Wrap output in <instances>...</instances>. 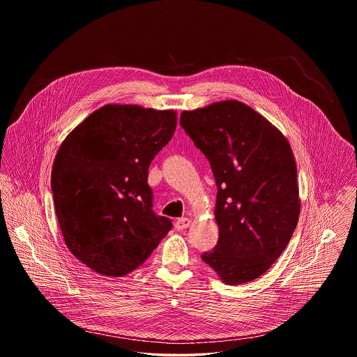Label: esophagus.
Returning <instances> with one entry per match:
<instances>
[{
    "instance_id": "1",
    "label": "esophagus",
    "mask_w": 357,
    "mask_h": 357,
    "mask_svg": "<svg viewBox=\"0 0 357 357\" xmlns=\"http://www.w3.org/2000/svg\"><path fill=\"white\" fill-rule=\"evenodd\" d=\"M190 225H191V220H188V218H179L178 221L175 222V229L176 230H185Z\"/></svg>"
}]
</instances>
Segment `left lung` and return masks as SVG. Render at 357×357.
I'll list each match as a JSON object with an SVG mask.
<instances>
[{
    "label": "left lung",
    "mask_w": 357,
    "mask_h": 357,
    "mask_svg": "<svg viewBox=\"0 0 357 357\" xmlns=\"http://www.w3.org/2000/svg\"><path fill=\"white\" fill-rule=\"evenodd\" d=\"M181 126L208 159L218 188L220 238L202 259L227 285L253 281L282 255L300 217L288 139L238 100L183 111Z\"/></svg>",
    "instance_id": "left-lung-1"
}]
</instances>
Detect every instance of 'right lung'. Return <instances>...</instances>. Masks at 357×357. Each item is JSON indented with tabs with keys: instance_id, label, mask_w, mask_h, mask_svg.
Returning <instances> with one entry per match:
<instances>
[{
	"instance_id": "obj_1",
	"label": "right lung",
	"mask_w": 357,
	"mask_h": 357,
	"mask_svg": "<svg viewBox=\"0 0 357 357\" xmlns=\"http://www.w3.org/2000/svg\"><path fill=\"white\" fill-rule=\"evenodd\" d=\"M176 112L107 104L75 127L52 167L53 202L69 252L105 277L135 271L171 230L153 211L149 167Z\"/></svg>"
}]
</instances>
